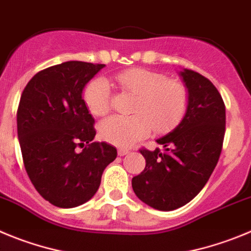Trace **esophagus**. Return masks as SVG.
<instances>
[{
  "label": "esophagus",
  "mask_w": 251,
  "mask_h": 251,
  "mask_svg": "<svg viewBox=\"0 0 251 251\" xmlns=\"http://www.w3.org/2000/svg\"><path fill=\"white\" fill-rule=\"evenodd\" d=\"M117 152H119V155H120V156H125V155H127V153L130 152V149L121 148V149H119V151H117Z\"/></svg>",
  "instance_id": "esophagus-1"
}]
</instances>
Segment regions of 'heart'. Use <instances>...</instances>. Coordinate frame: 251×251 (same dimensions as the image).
<instances>
[{"label":"heart","instance_id":"b5f03b06","mask_svg":"<svg viewBox=\"0 0 251 251\" xmlns=\"http://www.w3.org/2000/svg\"><path fill=\"white\" fill-rule=\"evenodd\" d=\"M117 83L134 95L131 116L115 115L99 126L103 140L121 148L134 145L149 134L170 130L181 120L189 102V92L180 81L169 80L159 72L131 69L116 75ZM83 101L95 116H103L111 107V87L109 81L96 77L83 90Z\"/></svg>","mask_w":251,"mask_h":251}]
</instances>
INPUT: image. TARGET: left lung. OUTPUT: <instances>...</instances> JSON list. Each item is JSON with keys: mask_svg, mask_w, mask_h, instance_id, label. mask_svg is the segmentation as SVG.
<instances>
[{"mask_svg": "<svg viewBox=\"0 0 251 251\" xmlns=\"http://www.w3.org/2000/svg\"><path fill=\"white\" fill-rule=\"evenodd\" d=\"M189 92L186 114L156 140L164 151L141 149L146 166L132 177L137 198L153 209L170 211L191 201L213 174L225 135V103L213 82L199 72H180Z\"/></svg>", "mask_w": 251, "mask_h": 251, "instance_id": "obj_1", "label": "left lung"}]
</instances>
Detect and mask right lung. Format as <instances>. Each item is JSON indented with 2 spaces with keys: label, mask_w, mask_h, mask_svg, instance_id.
Listing matches in <instances>:
<instances>
[{
  "label": "right lung",
  "mask_w": 251,
  "mask_h": 251,
  "mask_svg": "<svg viewBox=\"0 0 251 251\" xmlns=\"http://www.w3.org/2000/svg\"><path fill=\"white\" fill-rule=\"evenodd\" d=\"M103 66L67 61L47 67L21 95L17 135L25 169L38 194L57 207L89 201L117 156L110 144L91 142L95 120L82 99L83 87Z\"/></svg>",
  "instance_id": "obj_1"
}]
</instances>
